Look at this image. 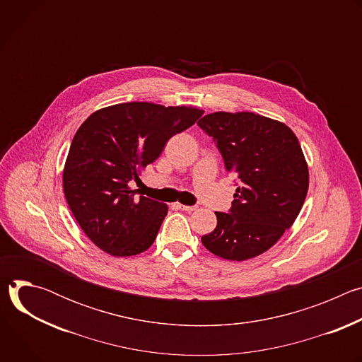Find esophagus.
Listing matches in <instances>:
<instances>
[{
  "mask_svg": "<svg viewBox=\"0 0 362 362\" xmlns=\"http://www.w3.org/2000/svg\"><path fill=\"white\" fill-rule=\"evenodd\" d=\"M179 209H182V211H186V212H193L194 209H196V206H186V204H182V203H177L176 204Z\"/></svg>",
  "mask_w": 362,
  "mask_h": 362,
  "instance_id": "obj_1",
  "label": "esophagus"
}]
</instances>
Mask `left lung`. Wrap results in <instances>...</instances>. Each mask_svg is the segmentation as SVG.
<instances>
[{"label": "left lung", "instance_id": "8db88e82", "mask_svg": "<svg viewBox=\"0 0 362 362\" xmlns=\"http://www.w3.org/2000/svg\"><path fill=\"white\" fill-rule=\"evenodd\" d=\"M214 140L239 187L229 214L202 243L228 261H246L272 247L292 226L305 202L309 173L295 133L250 112H216L197 122Z\"/></svg>", "mask_w": 362, "mask_h": 362}]
</instances>
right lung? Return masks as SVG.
I'll return each mask as SVG.
<instances>
[{"instance_id":"add662e5","label":"right lung","mask_w":362,"mask_h":362,"mask_svg":"<svg viewBox=\"0 0 362 362\" xmlns=\"http://www.w3.org/2000/svg\"><path fill=\"white\" fill-rule=\"evenodd\" d=\"M203 115L196 107L120 103L90 115L71 141L63 170L64 196L88 239L112 256L147 250L168 204L129 187L156 160L168 140Z\"/></svg>"}]
</instances>
